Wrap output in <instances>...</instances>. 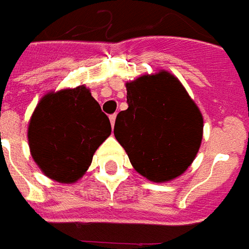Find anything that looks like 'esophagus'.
Listing matches in <instances>:
<instances>
[{"instance_id": "obj_1", "label": "esophagus", "mask_w": 249, "mask_h": 249, "mask_svg": "<svg viewBox=\"0 0 249 249\" xmlns=\"http://www.w3.org/2000/svg\"><path fill=\"white\" fill-rule=\"evenodd\" d=\"M109 120H110V124H112V126H114V121H116V114H110V116H109Z\"/></svg>"}]
</instances>
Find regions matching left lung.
Masks as SVG:
<instances>
[{
  "mask_svg": "<svg viewBox=\"0 0 249 249\" xmlns=\"http://www.w3.org/2000/svg\"><path fill=\"white\" fill-rule=\"evenodd\" d=\"M126 104L114 136L136 171L155 183L180 176L203 139V116L183 85L168 71L145 74L126 82Z\"/></svg>",
  "mask_w": 249,
  "mask_h": 249,
  "instance_id": "1",
  "label": "left lung"
}]
</instances>
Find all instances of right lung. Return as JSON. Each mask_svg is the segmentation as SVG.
<instances>
[{
    "instance_id": "add662e5",
    "label": "right lung",
    "mask_w": 249,
    "mask_h": 249,
    "mask_svg": "<svg viewBox=\"0 0 249 249\" xmlns=\"http://www.w3.org/2000/svg\"><path fill=\"white\" fill-rule=\"evenodd\" d=\"M110 121L81 85L42 97L30 119V153L48 178L74 183L110 135Z\"/></svg>"
}]
</instances>
